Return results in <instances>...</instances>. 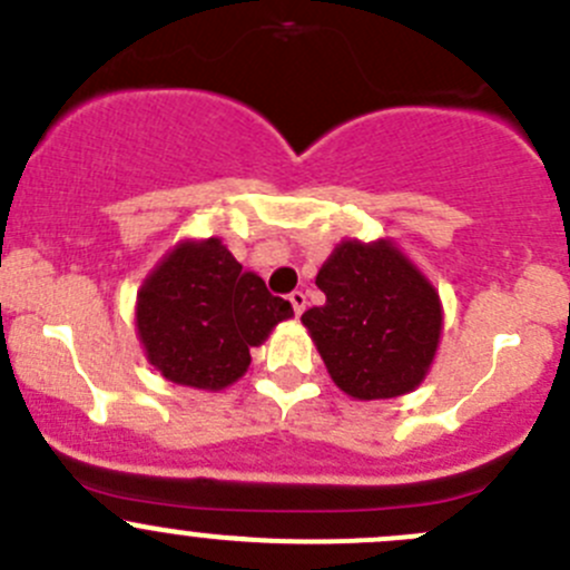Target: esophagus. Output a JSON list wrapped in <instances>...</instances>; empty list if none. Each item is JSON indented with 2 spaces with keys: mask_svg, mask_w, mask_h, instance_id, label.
Wrapping results in <instances>:
<instances>
[{
  "mask_svg": "<svg viewBox=\"0 0 570 570\" xmlns=\"http://www.w3.org/2000/svg\"><path fill=\"white\" fill-rule=\"evenodd\" d=\"M289 303H292V308H295V314H297V317H301V314L306 312V295H303L301 289H297V292H292V295H289Z\"/></svg>",
  "mask_w": 570,
  "mask_h": 570,
  "instance_id": "obj_1",
  "label": "esophagus"
}]
</instances>
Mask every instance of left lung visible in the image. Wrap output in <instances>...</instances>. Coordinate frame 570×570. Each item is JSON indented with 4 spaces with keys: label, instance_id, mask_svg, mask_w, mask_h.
<instances>
[{
    "label": "left lung",
    "instance_id": "1",
    "mask_svg": "<svg viewBox=\"0 0 570 570\" xmlns=\"http://www.w3.org/2000/svg\"><path fill=\"white\" fill-rule=\"evenodd\" d=\"M317 286L325 303L301 320L344 394L392 400L424 381L444 312L433 284L392 239H344L322 264Z\"/></svg>",
    "mask_w": 570,
    "mask_h": 570
}]
</instances>
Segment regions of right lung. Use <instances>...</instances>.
Listing matches in <instances>:
<instances>
[{
  "mask_svg": "<svg viewBox=\"0 0 570 570\" xmlns=\"http://www.w3.org/2000/svg\"><path fill=\"white\" fill-rule=\"evenodd\" d=\"M284 297L269 295L256 273L217 237L176 245L137 292V336L165 381L220 392L248 372L258 347L281 320Z\"/></svg>",
  "mask_w": 570,
  "mask_h": 570,
  "instance_id": "1",
  "label": "right lung"
}]
</instances>
